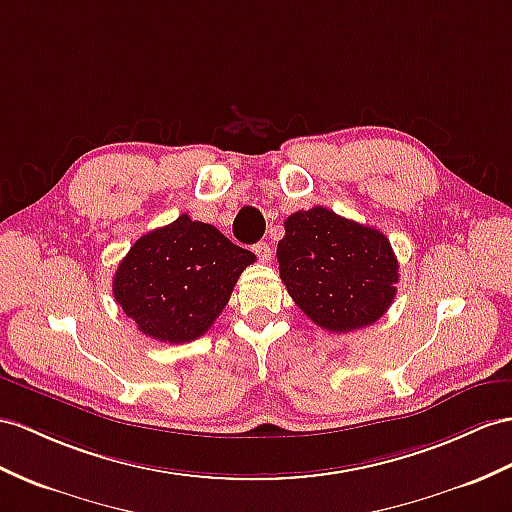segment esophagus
<instances>
[{
    "instance_id": "esophagus-1",
    "label": "esophagus",
    "mask_w": 512,
    "mask_h": 512,
    "mask_svg": "<svg viewBox=\"0 0 512 512\" xmlns=\"http://www.w3.org/2000/svg\"><path fill=\"white\" fill-rule=\"evenodd\" d=\"M254 254L258 256V260H260V263H269V260H271V247L267 245V243H263V241H260V243H256L254 247Z\"/></svg>"
}]
</instances>
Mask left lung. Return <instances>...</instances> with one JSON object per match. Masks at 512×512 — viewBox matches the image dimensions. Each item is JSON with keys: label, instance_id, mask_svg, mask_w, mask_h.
<instances>
[{"label": "left lung", "instance_id": "1", "mask_svg": "<svg viewBox=\"0 0 512 512\" xmlns=\"http://www.w3.org/2000/svg\"><path fill=\"white\" fill-rule=\"evenodd\" d=\"M280 278L304 315L328 332L378 321L397 293L400 265L386 236L315 206L284 221Z\"/></svg>", "mask_w": 512, "mask_h": 512}]
</instances>
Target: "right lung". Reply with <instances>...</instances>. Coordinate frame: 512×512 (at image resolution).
Wrapping results in <instances>:
<instances>
[{"instance_id": "1", "label": "right lung", "mask_w": 512, "mask_h": 512, "mask_svg": "<svg viewBox=\"0 0 512 512\" xmlns=\"http://www.w3.org/2000/svg\"><path fill=\"white\" fill-rule=\"evenodd\" d=\"M254 260L215 226L180 215L130 247L112 278V293L149 339L189 343L213 326Z\"/></svg>"}]
</instances>
